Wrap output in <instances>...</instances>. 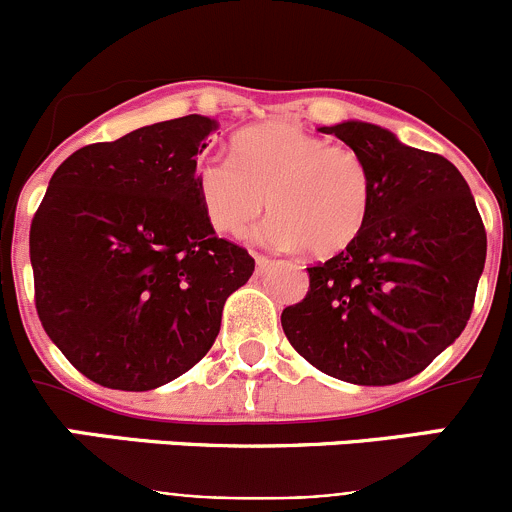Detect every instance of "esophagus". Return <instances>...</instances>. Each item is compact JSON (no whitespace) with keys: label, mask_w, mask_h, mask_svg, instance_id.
I'll use <instances>...</instances> for the list:
<instances>
[{"label":"esophagus","mask_w":512,"mask_h":512,"mask_svg":"<svg viewBox=\"0 0 512 512\" xmlns=\"http://www.w3.org/2000/svg\"><path fill=\"white\" fill-rule=\"evenodd\" d=\"M255 262H257V270H260V272H267L272 265H275V260H272V257H267V255H255Z\"/></svg>","instance_id":"1"}]
</instances>
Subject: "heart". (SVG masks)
Instances as JSON below:
<instances>
[{
    "instance_id": "heart-1",
    "label": "heart",
    "mask_w": 512,
    "mask_h": 512,
    "mask_svg": "<svg viewBox=\"0 0 512 512\" xmlns=\"http://www.w3.org/2000/svg\"><path fill=\"white\" fill-rule=\"evenodd\" d=\"M195 190L220 235H245L267 205L265 242L285 250L307 245L317 257L347 250L374 203V178L359 151L289 121L237 133L230 158H205L195 168Z\"/></svg>"
}]
</instances>
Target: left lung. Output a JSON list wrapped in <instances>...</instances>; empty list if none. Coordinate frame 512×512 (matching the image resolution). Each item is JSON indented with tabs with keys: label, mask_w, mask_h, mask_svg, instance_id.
<instances>
[{
	"label": "left lung",
	"mask_w": 512,
	"mask_h": 512,
	"mask_svg": "<svg viewBox=\"0 0 512 512\" xmlns=\"http://www.w3.org/2000/svg\"><path fill=\"white\" fill-rule=\"evenodd\" d=\"M366 158L374 203L361 235L307 267L309 292L282 329L312 366L359 386L426 369L466 329L485 265V227L466 178L438 153L374 123L319 128Z\"/></svg>",
	"instance_id": "1"
}]
</instances>
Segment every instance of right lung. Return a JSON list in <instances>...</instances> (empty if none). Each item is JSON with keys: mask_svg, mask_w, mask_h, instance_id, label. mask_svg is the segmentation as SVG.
<instances>
[{"mask_svg": "<svg viewBox=\"0 0 512 512\" xmlns=\"http://www.w3.org/2000/svg\"><path fill=\"white\" fill-rule=\"evenodd\" d=\"M215 128L195 113L153 123L51 175L29 230L36 314L96 384L151 391L193 369L252 277L250 252L215 235L195 190Z\"/></svg>", "mask_w": 512, "mask_h": 512, "instance_id": "right-lung-1", "label": "right lung"}]
</instances>
